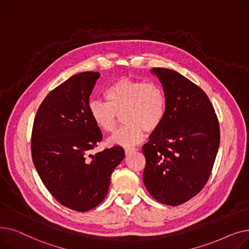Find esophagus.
Instances as JSON below:
<instances>
[{"mask_svg": "<svg viewBox=\"0 0 249 249\" xmlns=\"http://www.w3.org/2000/svg\"><path fill=\"white\" fill-rule=\"evenodd\" d=\"M136 150H137V148H135V147H126V148H125V153H126V155H127V154L131 153V152H134V151H136Z\"/></svg>", "mask_w": 249, "mask_h": 249, "instance_id": "obj_1", "label": "esophagus"}]
</instances>
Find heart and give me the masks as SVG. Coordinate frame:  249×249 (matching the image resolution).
Listing matches in <instances>:
<instances>
[{
    "label": "heart",
    "mask_w": 249,
    "mask_h": 249,
    "mask_svg": "<svg viewBox=\"0 0 249 249\" xmlns=\"http://www.w3.org/2000/svg\"><path fill=\"white\" fill-rule=\"evenodd\" d=\"M106 102L91 100L89 113L104 132H113L122 114L125 123L110 137L113 144L128 146L152 132L161 124L166 111V97L160 84L123 77L110 85L104 93Z\"/></svg>",
    "instance_id": "heart-1"
}]
</instances>
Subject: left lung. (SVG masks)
I'll return each instance as SVG.
<instances>
[{
  "label": "left lung",
  "instance_id": "left-lung-1",
  "mask_svg": "<svg viewBox=\"0 0 249 249\" xmlns=\"http://www.w3.org/2000/svg\"><path fill=\"white\" fill-rule=\"evenodd\" d=\"M166 97L160 127L143 145L146 165L143 182L152 197L178 206L195 197L210 177L220 144L212 104L198 86L167 69H151Z\"/></svg>",
  "mask_w": 249,
  "mask_h": 249
}]
</instances>
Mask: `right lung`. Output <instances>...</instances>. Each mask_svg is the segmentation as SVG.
<instances>
[{
    "label": "right lung",
    "instance_id": "1",
    "mask_svg": "<svg viewBox=\"0 0 249 249\" xmlns=\"http://www.w3.org/2000/svg\"><path fill=\"white\" fill-rule=\"evenodd\" d=\"M99 77L100 72H81L51 90L32 130V160L39 177L61 205L78 212L103 202L111 175L125 156L121 146L90 154L103 138L89 113Z\"/></svg>",
    "mask_w": 249,
    "mask_h": 249
}]
</instances>
